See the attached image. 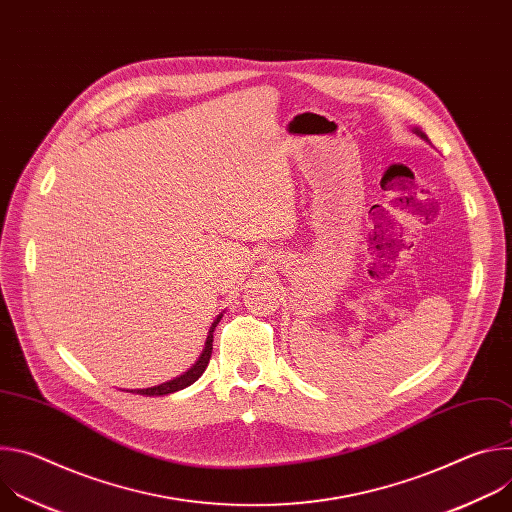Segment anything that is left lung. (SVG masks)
<instances>
[{"instance_id":"left-lung-1","label":"left lung","mask_w":512,"mask_h":512,"mask_svg":"<svg viewBox=\"0 0 512 512\" xmlns=\"http://www.w3.org/2000/svg\"><path fill=\"white\" fill-rule=\"evenodd\" d=\"M413 131H415V133H417V135H421V137H423V139H427V137H425V133H421V131H419V129H417V127H415V129H413Z\"/></svg>"}]
</instances>
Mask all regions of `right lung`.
<instances>
[{
	"mask_svg": "<svg viewBox=\"0 0 512 512\" xmlns=\"http://www.w3.org/2000/svg\"><path fill=\"white\" fill-rule=\"evenodd\" d=\"M221 318H223V314H218L216 316V320L212 322V326H210V330H208V336H206V342H204V350H202V354L198 356V360L192 364V367L184 373V375H180V377H176V379H172V381H168V383H162V385H158V387H150V389H137L135 393H139V395H148V397H158V395H168V393H176V391H180V389H186V387H190L192 383H196L198 379H200V375L206 371V367H208V360H210V354H212V332H214V328H216V324L221 322ZM133 393V391H131Z\"/></svg>",
	"mask_w": 512,
	"mask_h": 512,
	"instance_id": "1",
	"label": "right lung"
}]
</instances>
